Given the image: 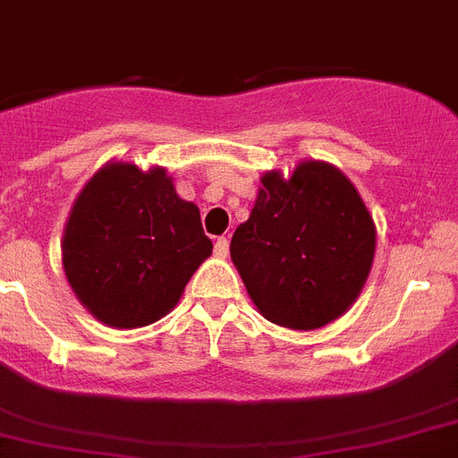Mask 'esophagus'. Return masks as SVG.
I'll use <instances>...</instances> for the list:
<instances>
[{"label": "esophagus", "instance_id": "34e87169", "mask_svg": "<svg viewBox=\"0 0 458 458\" xmlns=\"http://www.w3.org/2000/svg\"><path fill=\"white\" fill-rule=\"evenodd\" d=\"M214 253H216L218 258L228 256V240H225V237H218L216 244H214Z\"/></svg>", "mask_w": 458, "mask_h": 458}]
</instances>
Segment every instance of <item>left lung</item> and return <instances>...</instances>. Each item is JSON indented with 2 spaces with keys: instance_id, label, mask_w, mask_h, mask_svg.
<instances>
[{
  "instance_id": "1",
  "label": "left lung",
  "mask_w": 458,
  "mask_h": 458,
  "mask_svg": "<svg viewBox=\"0 0 458 458\" xmlns=\"http://www.w3.org/2000/svg\"><path fill=\"white\" fill-rule=\"evenodd\" d=\"M230 258L258 311L281 327L318 329L344 316L367 284L376 224L355 184L325 161L260 177Z\"/></svg>"
}]
</instances>
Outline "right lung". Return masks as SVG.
Instances as JSON below:
<instances>
[{"label":"right lung","instance_id":"right-lung-1","mask_svg":"<svg viewBox=\"0 0 458 458\" xmlns=\"http://www.w3.org/2000/svg\"><path fill=\"white\" fill-rule=\"evenodd\" d=\"M212 242L200 209L161 165L110 161L75 198L62 265L78 301L106 327H145L173 311Z\"/></svg>","mask_w":458,"mask_h":458}]
</instances>
